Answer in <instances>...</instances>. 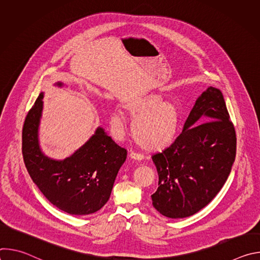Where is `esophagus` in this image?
Wrapping results in <instances>:
<instances>
[{"mask_svg": "<svg viewBox=\"0 0 260 260\" xmlns=\"http://www.w3.org/2000/svg\"><path fill=\"white\" fill-rule=\"evenodd\" d=\"M129 157L132 159H135V160H143L144 159V156L142 154H139V153H136V152H131Z\"/></svg>", "mask_w": 260, "mask_h": 260, "instance_id": "1", "label": "esophagus"}]
</instances>
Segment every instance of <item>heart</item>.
<instances>
[{
  "label": "heart",
  "instance_id": "obj_1",
  "mask_svg": "<svg viewBox=\"0 0 260 260\" xmlns=\"http://www.w3.org/2000/svg\"><path fill=\"white\" fill-rule=\"evenodd\" d=\"M121 107L124 113L134 119V136L144 149H162L176 138L181 114L174 101H161L159 94L149 93L128 99ZM109 122L114 137L121 140L125 134V117L122 111L114 110L110 114Z\"/></svg>",
  "mask_w": 260,
  "mask_h": 260
}]
</instances>
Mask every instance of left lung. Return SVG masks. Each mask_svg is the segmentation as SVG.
Returning a JSON list of instances; mask_svg holds the SVG:
<instances>
[{
	"label": "left lung",
	"instance_id": "obj_1",
	"mask_svg": "<svg viewBox=\"0 0 260 260\" xmlns=\"http://www.w3.org/2000/svg\"><path fill=\"white\" fill-rule=\"evenodd\" d=\"M236 149V131L223 94L210 86L197 99L174 143L152 155L158 173L153 207L173 219L205 208L226 182Z\"/></svg>",
	"mask_w": 260,
	"mask_h": 260
}]
</instances>
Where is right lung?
<instances>
[{"label": "right lung", "instance_id": "add662e5", "mask_svg": "<svg viewBox=\"0 0 260 260\" xmlns=\"http://www.w3.org/2000/svg\"><path fill=\"white\" fill-rule=\"evenodd\" d=\"M55 86H66L57 81ZM42 91L26 115L22 128V155L37 187L56 208L71 215H88L109 201L126 150L107 135L102 126L64 159L47 156L40 146L43 112Z\"/></svg>", "mask_w": 260, "mask_h": 260}]
</instances>
